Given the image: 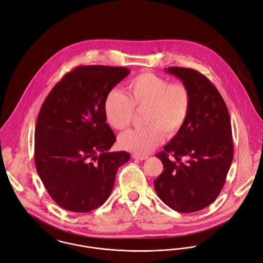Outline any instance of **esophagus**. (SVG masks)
Listing matches in <instances>:
<instances>
[{
	"label": "esophagus",
	"instance_id": "34e87169",
	"mask_svg": "<svg viewBox=\"0 0 263 263\" xmlns=\"http://www.w3.org/2000/svg\"><path fill=\"white\" fill-rule=\"evenodd\" d=\"M132 158H135V159H139V160H144V159L148 158V157H147V156H140V155L133 154V155H132Z\"/></svg>",
	"mask_w": 263,
	"mask_h": 263
}]
</instances>
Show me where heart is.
<instances>
[{
	"mask_svg": "<svg viewBox=\"0 0 263 263\" xmlns=\"http://www.w3.org/2000/svg\"><path fill=\"white\" fill-rule=\"evenodd\" d=\"M191 93L182 82H173L154 73H142L126 84V95L111 89L105 96L104 112L106 123L115 130H126L134 109L143 110L146 127L130 130L120 136L122 148L146 156L163 139V132L172 137L180 132L191 110Z\"/></svg>",
	"mask_w": 263,
	"mask_h": 263,
	"instance_id": "b5f03b06",
	"label": "heart"
}]
</instances>
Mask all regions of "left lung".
I'll return each mask as SVG.
<instances>
[{
  "label": "left lung",
  "mask_w": 263,
  "mask_h": 263,
  "mask_svg": "<svg viewBox=\"0 0 263 263\" xmlns=\"http://www.w3.org/2000/svg\"><path fill=\"white\" fill-rule=\"evenodd\" d=\"M191 93L189 117L157 155L163 171L154 185L172 210L189 213L203 210L219 195L234 157L228 107L209 78L194 69L168 67Z\"/></svg>",
  "instance_id": "obj_1"
}]
</instances>
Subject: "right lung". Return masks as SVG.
<instances>
[{"mask_svg": "<svg viewBox=\"0 0 263 263\" xmlns=\"http://www.w3.org/2000/svg\"><path fill=\"white\" fill-rule=\"evenodd\" d=\"M130 70L78 66L54 86L39 112L34 132L37 174L53 201L73 212H89L108 198L117 172L130 159L108 153L116 136L105 122V96Z\"/></svg>", "mask_w": 263, "mask_h": 263, "instance_id": "obj_1", "label": "right lung"}]
</instances>
